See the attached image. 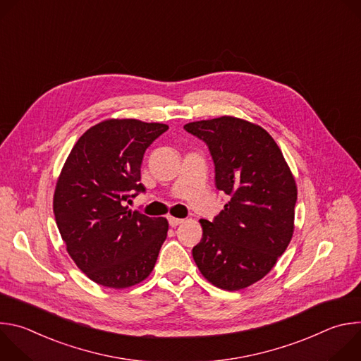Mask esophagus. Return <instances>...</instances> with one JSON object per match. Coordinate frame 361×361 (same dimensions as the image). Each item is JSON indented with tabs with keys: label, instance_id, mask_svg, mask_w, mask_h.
I'll list each match as a JSON object with an SVG mask.
<instances>
[{
	"label": "esophagus",
	"instance_id": "esophagus-1",
	"mask_svg": "<svg viewBox=\"0 0 361 361\" xmlns=\"http://www.w3.org/2000/svg\"><path fill=\"white\" fill-rule=\"evenodd\" d=\"M181 223H184V220L183 219H176V217H169V224L171 226V227H177V226H180Z\"/></svg>",
	"mask_w": 361,
	"mask_h": 361
}]
</instances>
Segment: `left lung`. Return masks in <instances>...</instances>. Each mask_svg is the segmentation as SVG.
<instances>
[{"label":"left lung","instance_id":"obj_1","mask_svg":"<svg viewBox=\"0 0 361 361\" xmlns=\"http://www.w3.org/2000/svg\"><path fill=\"white\" fill-rule=\"evenodd\" d=\"M184 130L209 147L216 187L230 197L213 221L200 220L202 238L192 259L214 286L245 288L274 267L293 237L295 181L260 126L224 116L188 123Z\"/></svg>","mask_w":361,"mask_h":361}]
</instances>
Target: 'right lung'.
<instances>
[{
  "mask_svg": "<svg viewBox=\"0 0 361 361\" xmlns=\"http://www.w3.org/2000/svg\"><path fill=\"white\" fill-rule=\"evenodd\" d=\"M167 130L138 120L102 121L78 138L63 167L56 223L74 263L97 284L131 287L156 266L169 223L131 212L126 202L145 192L144 152Z\"/></svg>",
  "mask_w": 361,
  "mask_h": 361,
  "instance_id": "right-lung-1",
  "label": "right lung"
}]
</instances>
